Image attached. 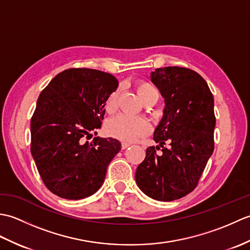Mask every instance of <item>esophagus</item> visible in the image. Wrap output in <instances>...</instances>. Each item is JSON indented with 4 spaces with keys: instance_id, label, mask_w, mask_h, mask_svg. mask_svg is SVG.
Listing matches in <instances>:
<instances>
[{
    "instance_id": "34e87169",
    "label": "esophagus",
    "mask_w": 250,
    "mask_h": 250,
    "mask_svg": "<svg viewBox=\"0 0 250 250\" xmlns=\"http://www.w3.org/2000/svg\"><path fill=\"white\" fill-rule=\"evenodd\" d=\"M131 144H129V143H122L121 144V148L122 149H125V148H128Z\"/></svg>"
}]
</instances>
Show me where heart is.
Masks as SVG:
<instances>
[{"mask_svg":"<svg viewBox=\"0 0 250 250\" xmlns=\"http://www.w3.org/2000/svg\"><path fill=\"white\" fill-rule=\"evenodd\" d=\"M136 90L143 102H145L152 95H157L155 87L146 82H140L137 83ZM117 98H118V90H115L108 95L105 102V109L107 113L110 114L115 111L117 107ZM106 131L115 139L125 142H133L149 133L150 125L143 118L120 114L107 121Z\"/></svg>","mask_w":250,"mask_h":250,"instance_id":"obj_1","label":"heart"}]
</instances>
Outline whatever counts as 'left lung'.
I'll list each match as a JSON object with an SVG mask.
<instances>
[{
  "instance_id": "obj_1",
  "label": "left lung",
  "mask_w": 250,
  "mask_h": 250,
  "mask_svg": "<svg viewBox=\"0 0 250 250\" xmlns=\"http://www.w3.org/2000/svg\"><path fill=\"white\" fill-rule=\"evenodd\" d=\"M150 79L166 104L153 140L161 147L167 140L171 147L160 156L148 147L135 182L149 198L169 202L194 190L214 151V98L204 78L189 68H157Z\"/></svg>"
}]
</instances>
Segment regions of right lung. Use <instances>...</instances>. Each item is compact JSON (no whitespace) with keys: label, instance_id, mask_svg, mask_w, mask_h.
I'll list each match as a JSON object with an SVG mask.
<instances>
[{"label":"right lung","instance_id":"add662e5","mask_svg":"<svg viewBox=\"0 0 250 250\" xmlns=\"http://www.w3.org/2000/svg\"><path fill=\"white\" fill-rule=\"evenodd\" d=\"M118 87L108 73L70 68L51 79L31 119V153L45 186L66 200L88 198L103 185L106 169L121 149L119 141L94 137L105 102Z\"/></svg>","mask_w":250,"mask_h":250}]
</instances>
